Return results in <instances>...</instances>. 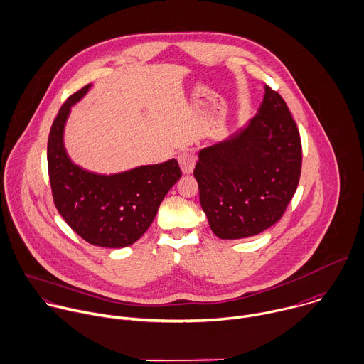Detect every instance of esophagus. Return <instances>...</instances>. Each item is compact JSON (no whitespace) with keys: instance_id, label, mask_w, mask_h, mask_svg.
<instances>
[{"instance_id":"34e87169","label":"esophagus","mask_w":364,"mask_h":364,"mask_svg":"<svg viewBox=\"0 0 364 364\" xmlns=\"http://www.w3.org/2000/svg\"><path fill=\"white\" fill-rule=\"evenodd\" d=\"M178 162H179V166L183 173H192L195 169L196 156H195V154H192L189 151H183L178 155Z\"/></svg>"}]
</instances>
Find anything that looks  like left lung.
Masks as SVG:
<instances>
[{
    "label": "left lung",
    "instance_id": "1",
    "mask_svg": "<svg viewBox=\"0 0 364 364\" xmlns=\"http://www.w3.org/2000/svg\"><path fill=\"white\" fill-rule=\"evenodd\" d=\"M298 127L284 99L265 86L258 113L233 136L199 151L193 175L212 232L223 240L275 225L301 176Z\"/></svg>",
    "mask_w": 364,
    "mask_h": 364
}]
</instances>
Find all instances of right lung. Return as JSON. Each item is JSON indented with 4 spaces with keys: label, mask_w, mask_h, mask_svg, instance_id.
Segmentation results:
<instances>
[{
    "label": "right lung",
    "mask_w": 364,
    "mask_h": 364,
    "mask_svg": "<svg viewBox=\"0 0 364 364\" xmlns=\"http://www.w3.org/2000/svg\"><path fill=\"white\" fill-rule=\"evenodd\" d=\"M85 86L60 107L48 139V171L55 206L65 222L93 245L122 248L151 226L168 191L182 176L176 159L142 165L114 175L75 165L63 145L70 107L90 89Z\"/></svg>",
    "instance_id": "right-lung-1"
}]
</instances>
